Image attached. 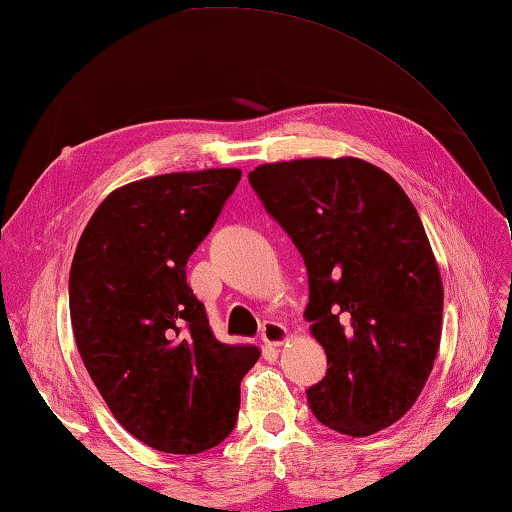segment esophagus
<instances>
[{
    "label": "esophagus",
    "mask_w": 512,
    "mask_h": 512,
    "mask_svg": "<svg viewBox=\"0 0 512 512\" xmlns=\"http://www.w3.org/2000/svg\"><path fill=\"white\" fill-rule=\"evenodd\" d=\"M261 339L267 346H281L288 339V328L279 321H265L261 328Z\"/></svg>",
    "instance_id": "obj_1"
}]
</instances>
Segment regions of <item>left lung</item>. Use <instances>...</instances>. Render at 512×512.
Returning <instances> with one entry per match:
<instances>
[{"label": "left lung", "mask_w": 512, "mask_h": 512, "mask_svg": "<svg viewBox=\"0 0 512 512\" xmlns=\"http://www.w3.org/2000/svg\"><path fill=\"white\" fill-rule=\"evenodd\" d=\"M249 184L301 251L310 333L328 357L310 387L319 423L360 438L400 420L441 344L443 281L416 206L364 159L263 164Z\"/></svg>", "instance_id": "left-lung-1"}]
</instances>
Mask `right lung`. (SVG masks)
I'll use <instances>...</instances> for the list:
<instances>
[{
  "label": "right lung",
  "instance_id": "right-lung-1",
  "mask_svg": "<svg viewBox=\"0 0 512 512\" xmlns=\"http://www.w3.org/2000/svg\"><path fill=\"white\" fill-rule=\"evenodd\" d=\"M238 168L168 173L105 197L78 240L69 312L78 353L114 418L148 447L197 454L236 425L256 346L222 344L186 263L240 182Z\"/></svg>",
  "mask_w": 512,
  "mask_h": 512
}]
</instances>
